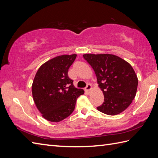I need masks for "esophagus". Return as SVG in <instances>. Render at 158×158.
Instances as JSON below:
<instances>
[{
    "mask_svg": "<svg viewBox=\"0 0 158 158\" xmlns=\"http://www.w3.org/2000/svg\"><path fill=\"white\" fill-rule=\"evenodd\" d=\"M85 89L86 92L89 93V91H90V90L92 89V85H90V84H88V85H87V86H86V88H85Z\"/></svg>",
    "mask_w": 158,
    "mask_h": 158,
    "instance_id": "obj_1",
    "label": "esophagus"
}]
</instances>
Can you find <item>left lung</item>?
<instances>
[{"label": "left lung", "instance_id": "obj_1", "mask_svg": "<svg viewBox=\"0 0 158 158\" xmlns=\"http://www.w3.org/2000/svg\"><path fill=\"white\" fill-rule=\"evenodd\" d=\"M83 56L94 70L98 88L105 97L97 109L109 115L122 113L132 102L138 86V78L132 66L109 53H85Z\"/></svg>", "mask_w": 158, "mask_h": 158}]
</instances>
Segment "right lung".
<instances>
[{
  "instance_id": "right-lung-1",
  "label": "right lung",
  "mask_w": 158,
  "mask_h": 158,
  "mask_svg": "<svg viewBox=\"0 0 158 158\" xmlns=\"http://www.w3.org/2000/svg\"><path fill=\"white\" fill-rule=\"evenodd\" d=\"M77 54L56 56L40 66L32 85V94L36 108L43 118L59 122L71 114L76 100L84 94L77 89L68 76V70Z\"/></svg>"
}]
</instances>
